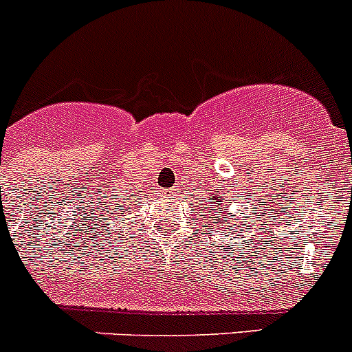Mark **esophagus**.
I'll list each match as a JSON object with an SVG mask.
<instances>
[{
  "label": "esophagus",
  "instance_id": "1",
  "mask_svg": "<svg viewBox=\"0 0 352 352\" xmlns=\"http://www.w3.org/2000/svg\"><path fill=\"white\" fill-rule=\"evenodd\" d=\"M173 194H175L173 189H163V196H173Z\"/></svg>",
  "mask_w": 352,
  "mask_h": 352
}]
</instances>
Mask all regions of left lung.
I'll use <instances>...</instances> for the list:
<instances>
[{"instance_id":"8db88e82","label":"left lung","mask_w":352,"mask_h":352,"mask_svg":"<svg viewBox=\"0 0 352 352\" xmlns=\"http://www.w3.org/2000/svg\"><path fill=\"white\" fill-rule=\"evenodd\" d=\"M209 199H211V201H214V204L218 206V211H221V212L225 211V208H223V204H225V194H219V190H216L214 194H211V197ZM225 221H218V223H225ZM226 225H230V223H226Z\"/></svg>"}]
</instances>
